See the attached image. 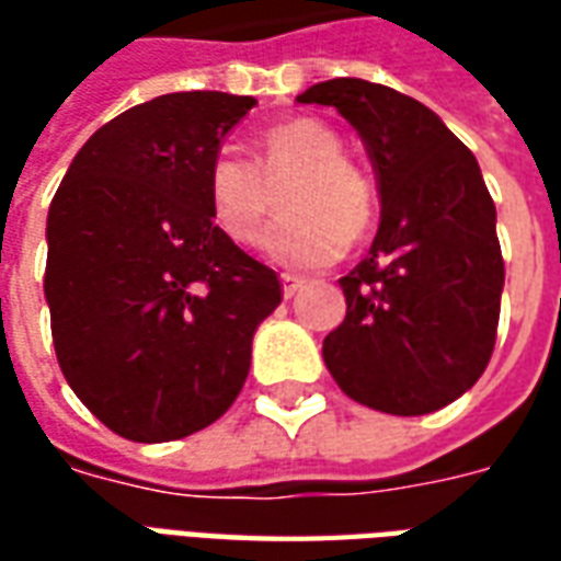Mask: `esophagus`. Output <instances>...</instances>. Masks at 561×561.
Returning a JSON list of instances; mask_svg holds the SVG:
<instances>
[{"label": "esophagus", "mask_w": 561, "mask_h": 561, "mask_svg": "<svg viewBox=\"0 0 561 561\" xmlns=\"http://www.w3.org/2000/svg\"><path fill=\"white\" fill-rule=\"evenodd\" d=\"M300 288H304V279H300V276H291V273H285V276H282V294H285V300L294 297Z\"/></svg>", "instance_id": "esophagus-1"}]
</instances>
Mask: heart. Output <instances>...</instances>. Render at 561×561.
<instances>
[{"label":"heart","instance_id":"heart-1","mask_svg":"<svg viewBox=\"0 0 561 561\" xmlns=\"http://www.w3.org/2000/svg\"><path fill=\"white\" fill-rule=\"evenodd\" d=\"M257 168L219 149L207 168L209 216L231 243L252 245L267 219L270 185L282 188V219L264 233V252L291 270H316L340 257L345 243L364 240L378 213L373 180L345 159L340 135L312 116L267 128L257 144Z\"/></svg>","mask_w":561,"mask_h":561}]
</instances>
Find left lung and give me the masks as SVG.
Segmentation results:
<instances>
[{"label":"left lung","instance_id":"8db88e82","mask_svg":"<svg viewBox=\"0 0 561 561\" xmlns=\"http://www.w3.org/2000/svg\"><path fill=\"white\" fill-rule=\"evenodd\" d=\"M297 102L357 128L381 197L369 255L340 279L348 309L324 336L330 376L376 412H438L490 364L505 288L478 159L426 104L381 83L324 80Z\"/></svg>","mask_w":561,"mask_h":561}]
</instances>
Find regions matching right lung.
Listing matches in <instances>:
<instances>
[{"label":"right lung","instance_id":"right-lung-1","mask_svg":"<svg viewBox=\"0 0 561 561\" xmlns=\"http://www.w3.org/2000/svg\"><path fill=\"white\" fill-rule=\"evenodd\" d=\"M252 95L171 92L92 135L47 213L62 376L104 426L173 442L231 409L279 276L216 228L207 168Z\"/></svg>","mask_w":561,"mask_h":561}]
</instances>
